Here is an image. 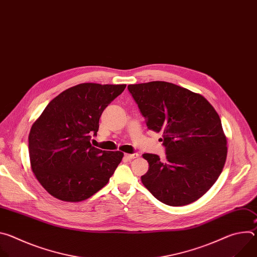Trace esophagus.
Segmentation results:
<instances>
[{
    "label": "esophagus",
    "instance_id": "esophagus-1",
    "mask_svg": "<svg viewBox=\"0 0 257 257\" xmlns=\"http://www.w3.org/2000/svg\"><path fill=\"white\" fill-rule=\"evenodd\" d=\"M138 154H125V158L128 159V160H133V159H136L138 158Z\"/></svg>",
    "mask_w": 257,
    "mask_h": 257
}]
</instances>
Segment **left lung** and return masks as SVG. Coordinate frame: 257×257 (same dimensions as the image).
<instances>
[{
    "mask_svg": "<svg viewBox=\"0 0 257 257\" xmlns=\"http://www.w3.org/2000/svg\"><path fill=\"white\" fill-rule=\"evenodd\" d=\"M150 130L163 133L166 162L143 154L149 162L142 184L171 206L192 203L221 175L227 159V138L213 106L201 94L165 81L130 84Z\"/></svg>",
    "mask_w": 257,
    "mask_h": 257,
    "instance_id": "8db88e82",
    "label": "left lung"
}]
</instances>
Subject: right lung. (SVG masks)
<instances>
[{
    "label": "right lung",
    "instance_id": "add662e5",
    "mask_svg": "<svg viewBox=\"0 0 257 257\" xmlns=\"http://www.w3.org/2000/svg\"><path fill=\"white\" fill-rule=\"evenodd\" d=\"M126 84L81 83L70 87L44 109L29 132L31 170L54 197L85 200L104 187L124 154L106 152L90 143L103 109Z\"/></svg>",
    "mask_w": 257,
    "mask_h": 257
}]
</instances>
